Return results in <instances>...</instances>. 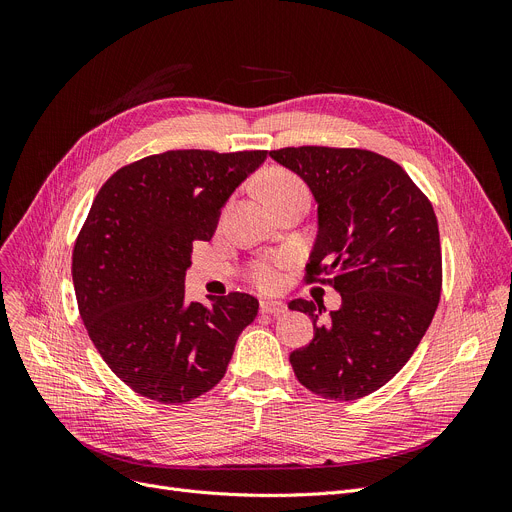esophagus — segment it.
I'll list each match as a JSON object with an SVG mask.
<instances>
[{"instance_id":"1","label":"esophagus","mask_w":512,"mask_h":512,"mask_svg":"<svg viewBox=\"0 0 512 512\" xmlns=\"http://www.w3.org/2000/svg\"><path fill=\"white\" fill-rule=\"evenodd\" d=\"M259 309L261 313H267V315H280L286 311V305L282 301H270V299H263L259 303Z\"/></svg>"}]
</instances>
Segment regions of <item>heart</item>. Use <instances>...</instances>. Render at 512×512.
Returning a JSON list of instances; mask_svg holds the SVG:
<instances>
[{
    "label": "heart",
    "mask_w": 512,
    "mask_h": 512,
    "mask_svg": "<svg viewBox=\"0 0 512 512\" xmlns=\"http://www.w3.org/2000/svg\"><path fill=\"white\" fill-rule=\"evenodd\" d=\"M297 191H305L303 182L292 176L288 172H272L270 176L265 178V193L267 197L276 199V197H282V195H288V193H297ZM288 263L286 257H276V259H265V261H259L255 267H253V278L255 282L265 288V290H274L282 284L284 280V265Z\"/></svg>",
    "instance_id": "heart-1"
}]
</instances>
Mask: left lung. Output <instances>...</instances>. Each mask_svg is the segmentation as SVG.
<instances>
[{"label":"left lung","instance_id":"1","mask_svg":"<svg viewBox=\"0 0 512 512\" xmlns=\"http://www.w3.org/2000/svg\"><path fill=\"white\" fill-rule=\"evenodd\" d=\"M317 203L309 280L326 274L342 305L297 299L313 340L290 355L297 380L328 400H357L388 384L425 336L440 303L442 251L432 203L392 159L365 149L270 151Z\"/></svg>","mask_w":512,"mask_h":512}]
</instances>
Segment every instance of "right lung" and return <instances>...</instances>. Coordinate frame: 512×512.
I'll list each match as a JSON object with an SVG mask.
<instances>
[{"label": "right lung", "mask_w": 512, "mask_h": 512, "mask_svg": "<svg viewBox=\"0 0 512 512\" xmlns=\"http://www.w3.org/2000/svg\"><path fill=\"white\" fill-rule=\"evenodd\" d=\"M267 151H166L120 168L97 193L72 253L85 328L118 378L164 405L218 384L234 344L259 311L245 292L184 299L193 242L209 240L220 213Z\"/></svg>", "instance_id": "1"}]
</instances>
